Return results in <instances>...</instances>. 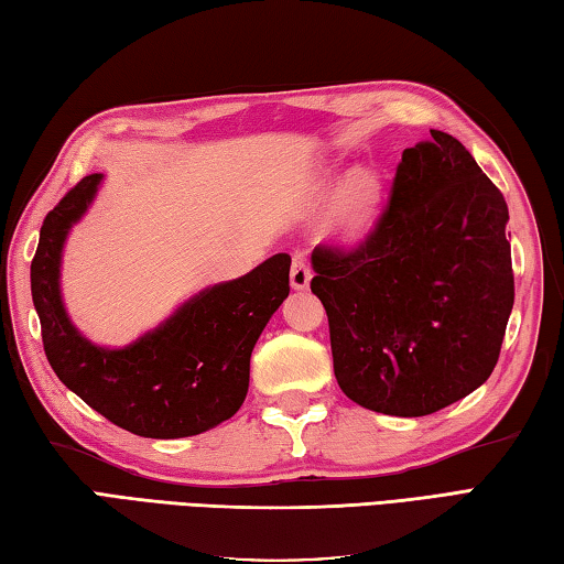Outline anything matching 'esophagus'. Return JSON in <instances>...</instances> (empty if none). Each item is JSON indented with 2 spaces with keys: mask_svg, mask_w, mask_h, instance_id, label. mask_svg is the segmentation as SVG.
<instances>
[{
  "mask_svg": "<svg viewBox=\"0 0 564 564\" xmlns=\"http://www.w3.org/2000/svg\"><path fill=\"white\" fill-rule=\"evenodd\" d=\"M290 282L294 290H306L312 282V268H310V260L304 258L302 252H296L292 258V270H290Z\"/></svg>",
  "mask_w": 564,
  "mask_h": 564,
  "instance_id": "34e87169",
  "label": "esophagus"
}]
</instances>
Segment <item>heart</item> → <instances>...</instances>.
Returning a JSON list of instances; mask_svg holds the SVG:
<instances>
[{"label": "heart", "instance_id": "1", "mask_svg": "<svg viewBox=\"0 0 564 564\" xmlns=\"http://www.w3.org/2000/svg\"><path fill=\"white\" fill-rule=\"evenodd\" d=\"M380 178L368 169L350 172L334 191L326 210V230L336 240L356 242L373 228L380 210Z\"/></svg>", "mask_w": 564, "mask_h": 564}]
</instances>
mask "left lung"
<instances>
[{
  "mask_svg": "<svg viewBox=\"0 0 564 564\" xmlns=\"http://www.w3.org/2000/svg\"><path fill=\"white\" fill-rule=\"evenodd\" d=\"M430 132L402 152L373 232L350 252H312L338 386L395 417L484 386L513 310L506 198L459 140Z\"/></svg>",
  "mask_w": 564,
  "mask_h": 564,
  "instance_id": "left-lung-1",
  "label": "left lung"
}]
</instances>
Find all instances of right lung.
<instances>
[{"mask_svg":"<svg viewBox=\"0 0 564 564\" xmlns=\"http://www.w3.org/2000/svg\"><path fill=\"white\" fill-rule=\"evenodd\" d=\"M102 174L80 178L41 226L31 296L46 358L68 390L102 417L140 437H194L230 420L248 395L250 356L290 294L286 252L238 280L210 284L178 304L152 332L122 348L85 338L61 294L68 232L88 214Z\"/></svg>","mask_w":564,"mask_h":564,"instance_id":"right-lung-1","label":"right lung"}]
</instances>
